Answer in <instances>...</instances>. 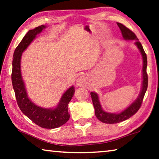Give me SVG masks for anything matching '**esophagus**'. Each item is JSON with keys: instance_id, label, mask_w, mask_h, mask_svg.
Here are the masks:
<instances>
[{"instance_id": "1", "label": "esophagus", "mask_w": 159, "mask_h": 159, "mask_svg": "<svg viewBox=\"0 0 159 159\" xmlns=\"http://www.w3.org/2000/svg\"><path fill=\"white\" fill-rule=\"evenodd\" d=\"M85 78L84 76H80L79 79H78L77 80V85L79 86H82L85 84Z\"/></svg>"}]
</instances>
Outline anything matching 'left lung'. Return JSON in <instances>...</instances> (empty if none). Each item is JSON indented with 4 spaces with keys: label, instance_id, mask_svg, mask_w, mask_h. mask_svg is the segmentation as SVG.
<instances>
[{
    "label": "left lung",
    "instance_id": "obj_1",
    "mask_svg": "<svg viewBox=\"0 0 159 159\" xmlns=\"http://www.w3.org/2000/svg\"><path fill=\"white\" fill-rule=\"evenodd\" d=\"M118 27L122 32L123 38L125 40H135V44L139 49L141 55H142L143 67V85L139 96L133 102L129 107L124 110L122 112L120 113H111L103 111L102 106H101L99 97L98 94L95 92H90L92 103L94 108L95 115L97 119L101 122L106 124H116L121 122H123L126 120L129 119L133 115H135L140 109L141 104H142L143 100L145 94L148 89V76L147 74V65H148V59H147V55L140 42L138 41V39L135 34L133 32L129 30V28L125 26L120 23H117Z\"/></svg>",
    "mask_w": 159,
    "mask_h": 159
}]
</instances>
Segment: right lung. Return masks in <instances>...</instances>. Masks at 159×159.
I'll return each mask as SVG.
<instances>
[{
  "instance_id": "right-lung-1",
  "label": "right lung",
  "mask_w": 159,
  "mask_h": 159,
  "mask_svg": "<svg viewBox=\"0 0 159 159\" xmlns=\"http://www.w3.org/2000/svg\"><path fill=\"white\" fill-rule=\"evenodd\" d=\"M44 28H46L45 25H42L33 30H30L17 46L13 55L11 82L17 104L23 113L42 128L56 129L64 125L70 119L68 104L74 96V87L71 86L62 94L58 104L55 108L39 107L34 104L28 97L21 71L22 53L33 41L37 34H39Z\"/></svg>"
}]
</instances>
